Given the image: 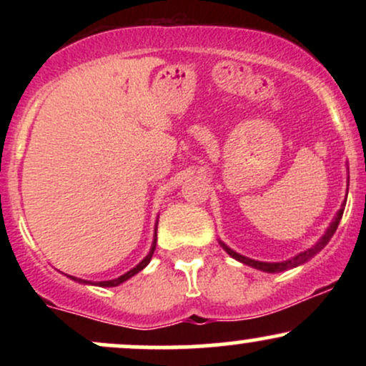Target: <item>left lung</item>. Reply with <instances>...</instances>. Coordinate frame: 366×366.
<instances>
[{
  "label": "left lung",
  "mask_w": 366,
  "mask_h": 366,
  "mask_svg": "<svg viewBox=\"0 0 366 366\" xmlns=\"http://www.w3.org/2000/svg\"><path fill=\"white\" fill-rule=\"evenodd\" d=\"M344 207H346V203H342V208L339 209L337 217L334 218V222H332L329 229H327L325 236H323V237L320 239V241L317 242V244H315L313 247H310V249H308V251H305V253H300V254H296V256H294V258L287 259V262H280V263H264V262H254V259H249V258H246V256L239 254V253H236V251H232V249H230V247H227V246H225L224 242H222V241H220V246L224 247V249H225L227 253H229L230 256H232V258H236L237 262H241V263H244V264H249V267H253V268H258V270L268 272V274H277V272H284V270H289V268H292V267H297V264H301V263L308 262L310 258H313L315 254H317V253H320V251L323 249V247L327 246V242L330 241L332 236H334V232H335V230H337V225H339V222H341V218H342Z\"/></svg>",
  "instance_id": "8db88e82"
}]
</instances>
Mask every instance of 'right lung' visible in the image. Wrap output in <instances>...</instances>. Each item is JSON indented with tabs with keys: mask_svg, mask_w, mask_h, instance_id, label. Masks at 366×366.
<instances>
[{
	"mask_svg": "<svg viewBox=\"0 0 366 366\" xmlns=\"http://www.w3.org/2000/svg\"><path fill=\"white\" fill-rule=\"evenodd\" d=\"M154 247H157V234H154V241H153V246H151V251H149V254L146 256V258L142 259V262H141L139 264H137L136 268H132V270H129L127 274H124V275H122V277H119V279H115V280H104V282H96V285H99V287H115V285H119V284H122V282H125V280L130 279V277H132V275L139 274V272L142 270V268H144L146 264L149 263L151 256H153V253H154ZM70 279H74V280H79V282L92 284V282H87V280H82V279H75V277H70Z\"/></svg>",
	"mask_w": 366,
	"mask_h": 366,
	"instance_id": "add662e5",
	"label": "right lung"
}]
</instances>
